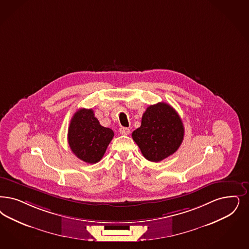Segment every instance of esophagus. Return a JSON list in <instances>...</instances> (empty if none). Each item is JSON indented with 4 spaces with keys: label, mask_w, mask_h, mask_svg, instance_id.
I'll list each match as a JSON object with an SVG mask.
<instances>
[{
    "label": "esophagus",
    "mask_w": 249,
    "mask_h": 249,
    "mask_svg": "<svg viewBox=\"0 0 249 249\" xmlns=\"http://www.w3.org/2000/svg\"><path fill=\"white\" fill-rule=\"evenodd\" d=\"M129 132H130V129H128V128L121 127L120 129V133L121 135H129Z\"/></svg>",
    "instance_id": "esophagus-1"
}]
</instances>
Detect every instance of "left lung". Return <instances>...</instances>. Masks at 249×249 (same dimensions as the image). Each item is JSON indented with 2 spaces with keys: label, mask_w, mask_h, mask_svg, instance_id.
<instances>
[{
  "label": "left lung",
  "mask_w": 249,
  "mask_h": 249,
  "mask_svg": "<svg viewBox=\"0 0 249 249\" xmlns=\"http://www.w3.org/2000/svg\"><path fill=\"white\" fill-rule=\"evenodd\" d=\"M183 138L184 126L179 115L163 102L148 107L141 127L132 132V139L142 155L155 163L177 152Z\"/></svg>",
  "instance_id": "8db88e82"
}]
</instances>
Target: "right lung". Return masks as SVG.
<instances>
[{"instance_id":"obj_1","label":"right lung","mask_w":249,"mask_h":249,"mask_svg":"<svg viewBox=\"0 0 249 249\" xmlns=\"http://www.w3.org/2000/svg\"><path fill=\"white\" fill-rule=\"evenodd\" d=\"M113 137V130L100 125L93 109H79L70 122L69 145L71 152L86 163L99 162Z\"/></svg>"}]
</instances>
